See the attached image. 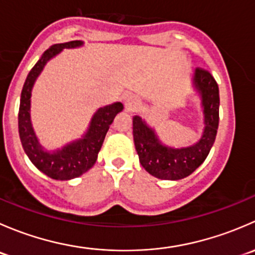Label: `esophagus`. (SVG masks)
<instances>
[{
    "instance_id": "34e87169",
    "label": "esophagus",
    "mask_w": 255,
    "mask_h": 255,
    "mask_svg": "<svg viewBox=\"0 0 255 255\" xmlns=\"http://www.w3.org/2000/svg\"><path fill=\"white\" fill-rule=\"evenodd\" d=\"M140 104H139V100L134 96V95H129V96L126 97L125 100V107H126V111L127 112H135L138 111L139 109Z\"/></svg>"
}]
</instances>
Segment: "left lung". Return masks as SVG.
<instances>
[{"mask_svg":"<svg viewBox=\"0 0 255 255\" xmlns=\"http://www.w3.org/2000/svg\"><path fill=\"white\" fill-rule=\"evenodd\" d=\"M194 91L201 101L204 130L196 143L174 148L159 139L155 129L139 116L133 117V138L142 166L150 175L161 180H180L194 173L207 158L218 129L220 92L213 76L196 69L191 78Z\"/></svg>","mask_w":255,"mask_h":255,"instance_id":"1","label":"left lung"}]
</instances>
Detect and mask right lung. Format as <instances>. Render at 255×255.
I'll return each mask as SVG.
<instances>
[{
	"label": "right lung",
	"instance_id": "obj_1",
	"mask_svg": "<svg viewBox=\"0 0 255 255\" xmlns=\"http://www.w3.org/2000/svg\"><path fill=\"white\" fill-rule=\"evenodd\" d=\"M82 45V40H71L54 44L47 49L28 74L20 94L18 130L23 149L35 168L54 180L75 179L94 166L110 126L116 116L123 110L121 102L100 107L92 116L89 127L81 138L55 150H48L39 143L30 121V97L33 86L49 60L55 58L64 49H75Z\"/></svg>",
	"mask_w": 255,
	"mask_h": 255
}]
</instances>
